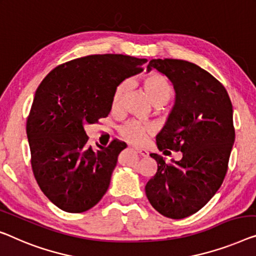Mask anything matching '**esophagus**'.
Returning a JSON list of instances; mask_svg holds the SVG:
<instances>
[{
	"instance_id": "esophagus-1",
	"label": "esophagus",
	"mask_w": 256,
	"mask_h": 256,
	"mask_svg": "<svg viewBox=\"0 0 256 256\" xmlns=\"http://www.w3.org/2000/svg\"><path fill=\"white\" fill-rule=\"evenodd\" d=\"M134 152H138L141 158H147V156L150 155V152H148L146 150H140V148H134Z\"/></svg>"
}]
</instances>
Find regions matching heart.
Wrapping results in <instances>:
<instances>
[{
    "label": "heart",
    "mask_w": 256,
    "mask_h": 256,
    "mask_svg": "<svg viewBox=\"0 0 256 256\" xmlns=\"http://www.w3.org/2000/svg\"><path fill=\"white\" fill-rule=\"evenodd\" d=\"M142 84L148 96L156 106H161L169 101L171 96V87L162 74H156V72L147 74L144 78ZM128 87V82H122L116 87L112 95V106H118L120 104L125 93H126ZM118 131H120L122 138L126 140L128 142L133 144H142L148 136L154 133L155 128L150 123L131 120L122 124L118 128Z\"/></svg>",
    "instance_id": "b5f03b06"
}]
</instances>
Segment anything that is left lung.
<instances>
[{
	"mask_svg": "<svg viewBox=\"0 0 256 256\" xmlns=\"http://www.w3.org/2000/svg\"><path fill=\"white\" fill-rule=\"evenodd\" d=\"M152 68L166 76L176 92L156 144L160 150L182 152V158L166 164L150 154L158 171L144 190L160 214L180 220L199 212L222 185L234 144V110L222 84L196 64L158 58L147 66Z\"/></svg>",
	"mask_w": 256,
	"mask_h": 256,
	"instance_id": "1",
	"label": "left lung"
}]
</instances>
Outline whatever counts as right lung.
<instances>
[{
  "mask_svg": "<svg viewBox=\"0 0 256 256\" xmlns=\"http://www.w3.org/2000/svg\"><path fill=\"white\" fill-rule=\"evenodd\" d=\"M146 58L104 54L56 66L38 87L26 123L30 164L46 196L66 212L94 207L109 188L125 142L92 150L85 124L109 115L116 87Z\"/></svg>",
  "mask_w": 256,
  "mask_h": 256,
  "instance_id": "obj_1",
  "label": "right lung"
}]
</instances>
